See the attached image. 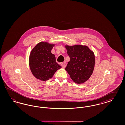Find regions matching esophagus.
<instances>
[{
    "instance_id": "34e87169",
    "label": "esophagus",
    "mask_w": 125,
    "mask_h": 125,
    "mask_svg": "<svg viewBox=\"0 0 125 125\" xmlns=\"http://www.w3.org/2000/svg\"><path fill=\"white\" fill-rule=\"evenodd\" d=\"M61 66H62V67L63 68H65V66H66V65H65V63H61Z\"/></svg>"
}]
</instances>
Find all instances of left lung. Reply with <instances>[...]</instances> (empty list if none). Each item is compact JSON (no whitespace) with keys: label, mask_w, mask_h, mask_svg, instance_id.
<instances>
[{"label":"left lung","mask_w":125,"mask_h":125,"mask_svg":"<svg viewBox=\"0 0 125 125\" xmlns=\"http://www.w3.org/2000/svg\"><path fill=\"white\" fill-rule=\"evenodd\" d=\"M70 60L65 70L72 80L81 84L88 81L94 71L95 57L94 52L86 45H65Z\"/></svg>","instance_id":"obj_1"}]
</instances>
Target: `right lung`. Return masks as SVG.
<instances>
[{"mask_svg":"<svg viewBox=\"0 0 125 125\" xmlns=\"http://www.w3.org/2000/svg\"><path fill=\"white\" fill-rule=\"evenodd\" d=\"M55 45V43L41 42L30 52V70L34 77L40 81H46L50 79L55 72L61 68V66L56 62L55 56L51 52Z\"/></svg>","mask_w":125,"mask_h":125,"instance_id":"add662e5","label":"right lung"}]
</instances>
